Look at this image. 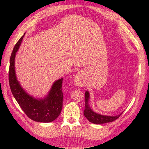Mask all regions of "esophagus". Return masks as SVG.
<instances>
[{"label": "esophagus", "mask_w": 149, "mask_h": 149, "mask_svg": "<svg viewBox=\"0 0 149 149\" xmlns=\"http://www.w3.org/2000/svg\"><path fill=\"white\" fill-rule=\"evenodd\" d=\"M83 76V74L82 72H78L77 74L75 75V77L74 78V85H76L77 86H81L83 85V83H82V81H81V77Z\"/></svg>", "instance_id": "obj_1"}]
</instances>
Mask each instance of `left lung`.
I'll use <instances>...</instances> for the list:
<instances>
[{
  "label": "left lung",
  "mask_w": 149,
  "mask_h": 149,
  "mask_svg": "<svg viewBox=\"0 0 149 149\" xmlns=\"http://www.w3.org/2000/svg\"><path fill=\"white\" fill-rule=\"evenodd\" d=\"M85 107L84 110V115L87 118L88 120L91 123L96 124H100L110 123L113 122L117 118L121 115L122 113L115 116H109V115H104L99 114L98 113L91 109V107L89 105V98H90V94L88 91H86L85 94Z\"/></svg>",
  "instance_id": "1"
}]
</instances>
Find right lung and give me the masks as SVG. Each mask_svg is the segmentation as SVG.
I'll list each match as a JSON object with an SVG mask.
<instances>
[{
	"instance_id": "add662e5",
	"label": "right lung",
	"mask_w": 149,
	"mask_h": 149,
	"mask_svg": "<svg viewBox=\"0 0 149 149\" xmlns=\"http://www.w3.org/2000/svg\"><path fill=\"white\" fill-rule=\"evenodd\" d=\"M25 33L13 48L10 59L9 83L13 97L28 117L40 123H51L57 118L63 108V79L55 81L44 98H36L29 94L18 81L15 74V58Z\"/></svg>"
}]
</instances>
